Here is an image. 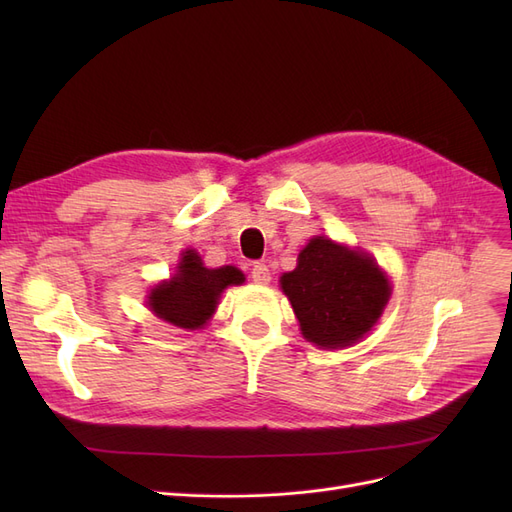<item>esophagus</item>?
Listing matches in <instances>:
<instances>
[{"mask_svg":"<svg viewBox=\"0 0 512 512\" xmlns=\"http://www.w3.org/2000/svg\"><path fill=\"white\" fill-rule=\"evenodd\" d=\"M250 273H252V280L256 284H269L271 282V273H269L267 265H262V262H256Z\"/></svg>","mask_w":512,"mask_h":512,"instance_id":"34e87169","label":"esophagus"}]
</instances>
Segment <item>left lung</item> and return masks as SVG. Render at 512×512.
<instances>
[{"instance_id":"left-lung-1","label":"left lung","mask_w":512,"mask_h":512,"mask_svg":"<svg viewBox=\"0 0 512 512\" xmlns=\"http://www.w3.org/2000/svg\"><path fill=\"white\" fill-rule=\"evenodd\" d=\"M282 290L305 339L320 348L359 342L391 297V286L374 260L324 237L303 247L297 269L282 275Z\"/></svg>"}]
</instances>
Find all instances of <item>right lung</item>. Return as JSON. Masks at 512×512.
I'll list each match as a JSON object with an SVG mask.
<instances>
[{"mask_svg": "<svg viewBox=\"0 0 512 512\" xmlns=\"http://www.w3.org/2000/svg\"><path fill=\"white\" fill-rule=\"evenodd\" d=\"M177 269L173 280L151 290L149 305L153 314L181 329L203 327L218 305L222 290L245 282L243 273L235 267H203V260L194 250L183 254Z\"/></svg>", "mask_w": 512, "mask_h": 512, "instance_id": "right-lung-1", "label": "right lung"}]
</instances>
